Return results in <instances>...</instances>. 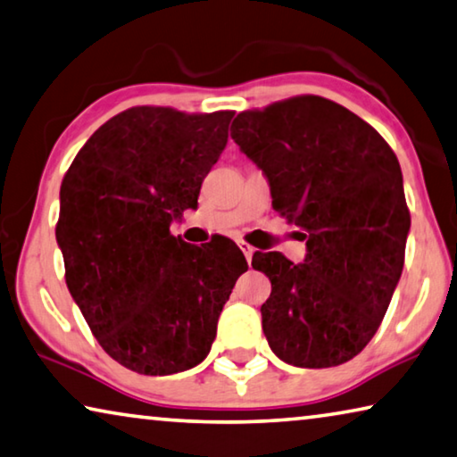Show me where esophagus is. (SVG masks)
Wrapping results in <instances>:
<instances>
[{
  "instance_id": "obj_1",
  "label": "esophagus",
  "mask_w": 457,
  "mask_h": 457,
  "mask_svg": "<svg viewBox=\"0 0 457 457\" xmlns=\"http://www.w3.org/2000/svg\"><path fill=\"white\" fill-rule=\"evenodd\" d=\"M237 245H240V250L244 252L245 260H248V262H250V260H252V254H254V248H252V245H250L248 242H244V240L237 242Z\"/></svg>"
}]
</instances>
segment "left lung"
Returning <instances> with one entry per match:
<instances>
[{
	"label": "left lung",
	"mask_w": 457,
	"mask_h": 457,
	"mask_svg": "<svg viewBox=\"0 0 457 457\" xmlns=\"http://www.w3.org/2000/svg\"><path fill=\"white\" fill-rule=\"evenodd\" d=\"M231 137L307 240L303 264L252 258L272 285L260 307L268 345L299 368L344 364L374 337L401 278L411 228L401 164L370 124L320 96L237 113Z\"/></svg>",
	"instance_id": "1"
}]
</instances>
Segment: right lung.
<instances>
[{
    "label": "right lung",
    "instance_id": "obj_1",
    "mask_svg": "<svg viewBox=\"0 0 457 457\" xmlns=\"http://www.w3.org/2000/svg\"><path fill=\"white\" fill-rule=\"evenodd\" d=\"M231 118L132 107L85 142L62 179L56 242L71 296L99 345L137 374H177L205 360L248 270L228 237L195 248L170 234L172 220L197 207Z\"/></svg>",
    "mask_w": 457,
    "mask_h": 457
}]
</instances>
